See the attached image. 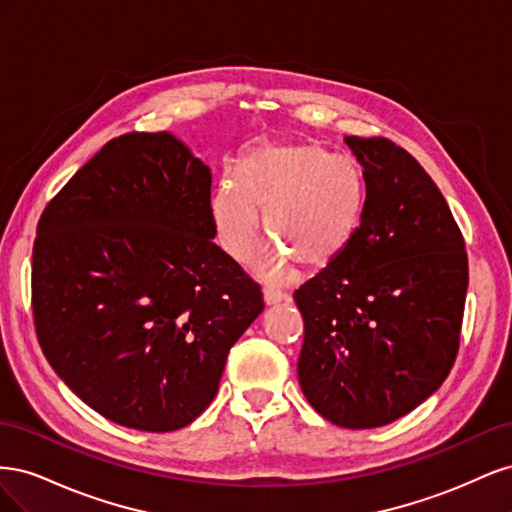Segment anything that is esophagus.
<instances>
[{"instance_id":"1","label":"esophagus","mask_w":512,"mask_h":512,"mask_svg":"<svg viewBox=\"0 0 512 512\" xmlns=\"http://www.w3.org/2000/svg\"><path fill=\"white\" fill-rule=\"evenodd\" d=\"M284 301H288V294L284 290L275 288V286L265 288V303L267 305H277V303H284Z\"/></svg>"}]
</instances>
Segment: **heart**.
I'll list each match as a JSON object with an SVG mask.
<instances>
[{
	"label": "heart",
	"instance_id": "heart-1",
	"mask_svg": "<svg viewBox=\"0 0 512 512\" xmlns=\"http://www.w3.org/2000/svg\"><path fill=\"white\" fill-rule=\"evenodd\" d=\"M367 198L363 166L331 156L314 143H271L252 149L213 196L220 245L239 262L260 241V213L275 241L258 271L273 280L294 273V262L320 271L342 256L359 232Z\"/></svg>",
	"mask_w": 512,
	"mask_h": 512
}]
</instances>
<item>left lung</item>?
Here are the masks:
<instances>
[{"label":"left lung","mask_w":512,"mask_h":512,"mask_svg":"<svg viewBox=\"0 0 512 512\" xmlns=\"http://www.w3.org/2000/svg\"><path fill=\"white\" fill-rule=\"evenodd\" d=\"M367 198L348 250L294 290L299 384L346 429L397 421L440 389L457 352L468 252L442 192L384 136H346Z\"/></svg>","instance_id":"left-lung-1"}]
</instances>
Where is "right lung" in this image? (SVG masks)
I'll use <instances>...</instances> for the list:
<instances>
[{"label": "right lung", "instance_id": "obj_1", "mask_svg": "<svg viewBox=\"0 0 512 512\" xmlns=\"http://www.w3.org/2000/svg\"><path fill=\"white\" fill-rule=\"evenodd\" d=\"M213 237L211 170L168 132L108 141L42 211L38 342L108 421L175 431L218 393L230 348L265 301Z\"/></svg>", "mask_w": 512, "mask_h": 512}]
</instances>
